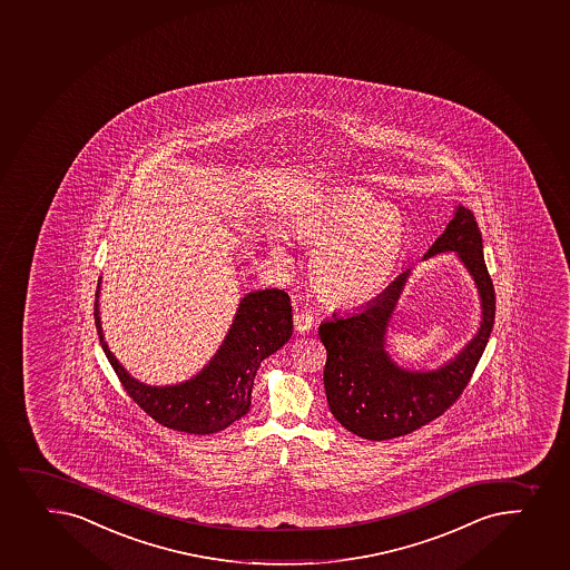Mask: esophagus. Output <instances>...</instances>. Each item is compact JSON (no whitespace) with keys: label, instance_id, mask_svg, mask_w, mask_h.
<instances>
[{"label":"esophagus","instance_id":"34e87169","mask_svg":"<svg viewBox=\"0 0 570 570\" xmlns=\"http://www.w3.org/2000/svg\"><path fill=\"white\" fill-rule=\"evenodd\" d=\"M294 325L297 333H308L314 327V317L308 312H295Z\"/></svg>","mask_w":570,"mask_h":570}]
</instances>
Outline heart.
Returning <instances> with one entry per match:
<instances>
[{
    "label": "heart",
    "instance_id": "b5f03b06",
    "mask_svg": "<svg viewBox=\"0 0 570 570\" xmlns=\"http://www.w3.org/2000/svg\"><path fill=\"white\" fill-rule=\"evenodd\" d=\"M289 235L312 250V288L331 305H361L382 294L404 253L399 213L382 207L363 188L325 194L289 224ZM271 258L292 264L286 240L269 235Z\"/></svg>",
    "mask_w": 570,
    "mask_h": 570
}]
</instances>
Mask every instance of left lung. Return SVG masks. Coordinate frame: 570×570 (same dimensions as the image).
I'll return each instance as SVG.
<instances>
[{
	"label": "left lung",
	"mask_w": 570,
	"mask_h": 570,
	"mask_svg": "<svg viewBox=\"0 0 570 570\" xmlns=\"http://www.w3.org/2000/svg\"><path fill=\"white\" fill-rule=\"evenodd\" d=\"M443 253H454L475 282L481 323L475 336L438 368H404L387 352L389 325L411 269L376 299L357 311L333 314L320 325L317 333L327 350L323 385L331 413L358 438L393 440L440 417L462 394L482 357L493 330L495 294L484 264L481 229L464 206L454 207L451 223L423 262Z\"/></svg>",
	"instance_id": "left-lung-1"
}]
</instances>
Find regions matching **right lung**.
Here are the masks:
<instances>
[{
	"instance_id": "1",
	"label": "right lung",
	"mask_w": 570,
	"mask_h": 570,
	"mask_svg": "<svg viewBox=\"0 0 570 570\" xmlns=\"http://www.w3.org/2000/svg\"><path fill=\"white\" fill-rule=\"evenodd\" d=\"M99 286L95 325L106 357L130 399L166 429L209 435L228 429L250 410L259 363L281 350L294 333L292 305L282 289H256L240 297L223 344L204 368L174 385H149L130 376L105 341L100 325Z\"/></svg>"
}]
</instances>
